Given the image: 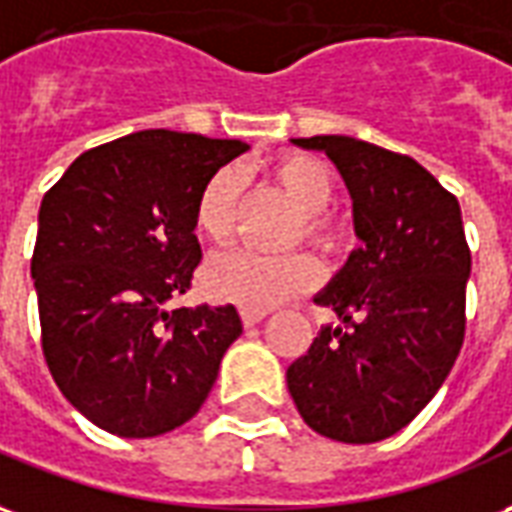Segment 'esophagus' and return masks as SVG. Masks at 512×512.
I'll return each instance as SVG.
<instances>
[{
	"mask_svg": "<svg viewBox=\"0 0 512 512\" xmlns=\"http://www.w3.org/2000/svg\"><path fill=\"white\" fill-rule=\"evenodd\" d=\"M242 322H245V327H253V324H259L264 316H267V311H259V308H242L240 311Z\"/></svg>",
	"mask_w": 512,
	"mask_h": 512,
	"instance_id": "esophagus-1",
	"label": "esophagus"
}]
</instances>
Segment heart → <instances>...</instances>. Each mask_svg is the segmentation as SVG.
<instances>
[{
	"label": "heart",
	"instance_id": "b5f03b06",
	"mask_svg": "<svg viewBox=\"0 0 512 512\" xmlns=\"http://www.w3.org/2000/svg\"><path fill=\"white\" fill-rule=\"evenodd\" d=\"M275 185L289 196L294 210L300 212L302 237L316 242L319 248H333L335 226L324 215L335 193V182L330 169L322 160L311 155H283L272 166ZM237 201H240V174L234 169H218L212 174L199 199H196V231L204 240L226 242L234 229L237 218ZM322 281V267L311 253H283V256H267V253L234 251L218 253L204 267V289L215 300L234 302L242 308H270L283 300H292L297 294L311 292Z\"/></svg>",
	"mask_w": 512,
	"mask_h": 512
}]
</instances>
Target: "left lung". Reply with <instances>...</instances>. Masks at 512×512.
<instances>
[{"label": "left lung", "mask_w": 512, "mask_h": 512, "mask_svg": "<svg viewBox=\"0 0 512 512\" xmlns=\"http://www.w3.org/2000/svg\"><path fill=\"white\" fill-rule=\"evenodd\" d=\"M292 144L333 160L360 248L316 294L341 324H324L286 384L316 434L382 442L420 414L461 352L472 270L461 207L417 160L390 149L352 136Z\"/></svg>", "instance_id": "left-lung-1"}]
</instances>
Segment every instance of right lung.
I'll use <instances>...</instances> for the list:
<instances>
[{
  "mask_svg": "<svg viewBox=\"0 0 512 512\" xmlns=\"http://www.w3.org/2000/svg\"><path fill=\"white\" fill-rule=\"evenodd\" d=\"M237 138L141 130L84 152L37 215L32 281L48 371L89 423L149 439L207 401L242 335L234 305L169 311L201 259L196 199Z\"/></svg>",
  "mask_w": 512,
  "mask_h": 512,
  "instance_id": "right-lung-1",
  "label": "right lung"
}]
</instances>
